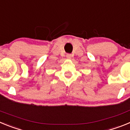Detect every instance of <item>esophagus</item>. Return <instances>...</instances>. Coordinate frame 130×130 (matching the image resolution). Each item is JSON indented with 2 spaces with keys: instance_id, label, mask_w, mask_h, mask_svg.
I'll return each mask as SVG.
<instances>
[{
  "instance_id": "esophagus-1",
  "label": "esophagus",
  "mask_w": 130,
  "mask_h": 130,
  "mask_svg": "<svg viewBox=\"0 0 130 130\" xmlns=\"http://www.w3.org/2000/svg\"><path fill=\"white\" fill-rule=\"evenodd\" d=\"M66 57H67V58H68V59H70V58H72V55H71L70 54H67V55H66Z\"/></svg>"
}]
</instances>
